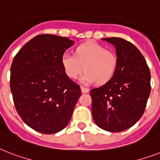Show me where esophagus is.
Here are the masks:
<instances>
[{
    "label": "esophagus",
    "instance_id": "esophagus-1",
    "mask_svg": "<svg viewBox=\"0 0 160 160\" xmlns=\"http://www.w3.org/2000/svg\"><path fill=\"white\" fill-rule=\"evenodd\" d=\"M80 89H81V92L82 93L89 92V89H88V88H85V87H84V86H81V87H80Z\"/></svg>",
    "mask_w": 160,
    "mask_h": 160
}]
</instances>
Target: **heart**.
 <instances>
[{
  "label": "heart",
  "instance_id": "b5f03b06",
  "mask_svg": "<svg viewBox=\"0 0 160 160\" xmlns=\"http://www.w3.org/2000/svg\"><path fill=\"white\" fill-rule=\"evenodd\" d=\"M61 65L70 79H76L85 70L86 71L80 78L81 83L90 85L98 81L99 84H105L114 75L117 58L100 44L88 41L77 46L75 55L63 54Z\"/></svg>",
  "mask_w": 160,
  "mask_h": 160
}]
</instances>
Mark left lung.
<instances>
[{"label":"left lung","mask_w":160,"mask_h":160,"mask_svg":"<svg viewBox=\"0 0 160 160\" xmlns=\"http://www.w3.org/2000/svg\"><path fill=\"white\" fill-rule=\"evenodd\" d=\"M115 47L117 65L114 75L90 90L94 121L102 129L120 132L139 121L149 99L150 71L135 46L122 38H103Z\"/></svg>","instance_id":"obj_1"}]
</instances>
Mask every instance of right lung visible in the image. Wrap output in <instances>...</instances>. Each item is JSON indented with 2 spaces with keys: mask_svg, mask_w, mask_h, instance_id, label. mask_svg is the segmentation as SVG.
I'll list each match as a JSON object with an SVG mask.
<instances>
[{
  "mask_svg": "<svg viewBox=\"0 0 160 160\" xmlns=\"http://www.w3.org/2000/svg\"><path fill=\"white\" fill-rule=\"evenodd\" d=\"M74 41L39 35L14 58L10 86L16 111L31 129L42 134L66 127L81 95L80 85L65 74L61 57Z\"/></svg>",
  "mask_w": 160,
  "mask_h": 160,
  "instance_id": "right-lung-1",
  "label": "right lung"
}]
</instances>
